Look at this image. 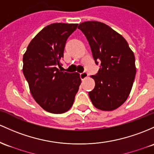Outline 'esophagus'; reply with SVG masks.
<instances>
[{"label": "esophagus", "mask_w": 154, "mask_h": 154, "mask_svg": "<svg viewBox=\"0 0 154 154\" xmlns=\"http://www.w3.org/2000/svg\"><path fill=\"white\" fill-rule=\"evenodd\" d=\"M88 74L87 72H83V73H81L80 74V78L82 80H84L85 79H86L88 77Z\"/></svg>", "instance_id": "obj_1"}]
</instances>
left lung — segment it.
Instances as JSON below:
<instances>
[{
	"label": "left lung",
	"instance_id": "left-lung-1",
	"mask_svg": "<svg viewBox=\"0 0 154 154\" xmlns=\"http://www.w3.org/2000/svg\"><path fill=\"white\" fill-rule=\"evenodd\" d=\"M78 28L88 41L96 63H100L98 74L91 76L95 81L88 94L91 102L101 110H114L126 102L132 88L134 52L124 37L104 23L87 21Z\"/></svg>",
	"mask_w": 154,
	"mask_h": 154
}]
</instances>
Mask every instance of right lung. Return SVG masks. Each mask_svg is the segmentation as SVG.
Segmentation results:
<instances>
[{
    "label": "right lung",
    "mask_w": 154,
    "mask_h": 154,
    "mask_svg": "<svg viewBox=\"0 0 154 154\" xmlns=\"http://www.w3.org/2000/svg\"><path fill=\"white\" fill-rule=\"evenodd\" d=\"M78 24L52 23L30 41L23 55V72L32 96L40 107L54 114L68 111L81 84L80 74L60 72L67 38Z\"/></svg>",
    "instance_id": "add662e5"
}]
</instances>
